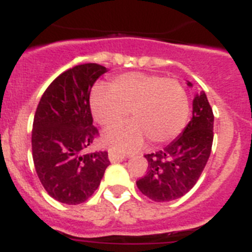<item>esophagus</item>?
Instances as JSON below:
<instances>
[{
    "instance_id": "esophagus-1",
    "label": "esophagus",
    "mask_w": 252,
    "mask_h": 252,
    "mask_svg": "<svg viewBox=\"0 0 252 252\" xmlns=\"http://www.w3.org/2000/svg\"><path fill=\"white\" fill-rule=\"evenodd\" d=\"M108 159H110L111 162H120L125 159V155L124 154H119L113 150H110V153H108Z\"/></svg>"
}]
</instances>
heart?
<instances>
[{
  "mask_svg": "<svg viewBox=\"0 0 252 252\" xmlns=\"http://www.w3.org/2000/svg\"><path fill=\"white\" fill-rule=\"evenodd\" d=\"M95 122L115 127L127 115L132 122L111 130L104 142L116 151L139 149L148 137L151 144H164L183 130L189 113L184 87L173 78L145 73H126L111 82V90L95 87L91 94Z\"/></svg>",
  "mask_w": 252,
  "mask_h": 252,
  "instance_id": "heart-1",
  "label": "heart"
}]
</instances>
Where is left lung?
Wrapping results in <instances>:
<instances>
[{"mask_svg": "<svg viewBox=\"0 0 252 252\" xmlns=\"http://www.w3.org/2000/svg\"><path fill=\"white\" fill-rule=\"evenodd\" d=\"M189 87L192 83L188 82ZM212 108L203 91L193 99V117L179 136L157 153L145 155L146 174L136 182L140 192L155 202L174 201L188 193L201 177L213 142Z\"/></svg>", "mask_w": 252, "mask_h": 252, "instance_id": "left-lung-1", "label": "left lung"}]
</instances>
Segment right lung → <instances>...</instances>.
<instances>
[{"mask_svg":"<svg viewBox=\"0 0 252 252\" xmlns=\"http://www.w3.org/2000/svg\"><path fill=\"white\" fill-rule=\"evenodd\" d=\"M106 72L95 63L73 66L51 82L37 104L31 133L35 170L48 194L60 203L86 202L110 165L107 151L87 153L98 135L91 90Z\"/></svg>","mask_w":252,"mask_h":252,"instance_id":"obj_1","label":"right lung"}]
</instances>
